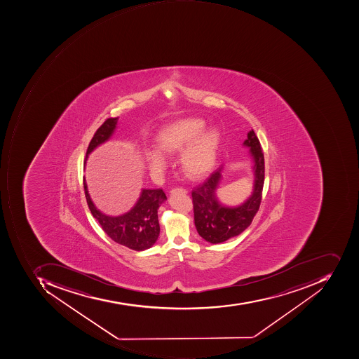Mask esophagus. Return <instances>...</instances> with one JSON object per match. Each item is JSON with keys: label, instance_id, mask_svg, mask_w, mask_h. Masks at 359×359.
<instances>
[{"label": "esophagus", "instance_id": "esophagus-1", "mask_svg": "<svg viewBox=\"0 0 359 359\" xmlns=\"http://www.w3.org/2000/svg\"><path fill=\"white\" fill-rule=\"evenodd\" d=\"M171 194H178V193H182V194H187L188 193V190L187 189L183 188H175L170 191Z\"/></svg>", "mask_w": 359, "mask_h": 359}]
</instances>
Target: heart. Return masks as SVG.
Returning <instances> with one entry per match:
<instances>
[{
	"label": "heart",
	"mask_w": 359,
	"mask_h": 359,
	"mask_svg": "<svg viewBox=\"0 0 359 359\" xmlns=\"http://www.w3.org/2000/svg\"><path fill=\"white\" fill-rule=\"evenodd\" d=\"M206 127L202 118H184L161 129L155 138L158 151L144 154L151 172L160 175L166 169L163 154L170 156L181 152L179 165L185 176L198 179L208 174L216 162L219 133Z\"/></svg>",
	"instance_id": "heart-1"
}]
</instances>
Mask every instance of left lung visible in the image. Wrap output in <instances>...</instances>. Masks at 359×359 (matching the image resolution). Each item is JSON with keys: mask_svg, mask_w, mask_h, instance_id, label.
<instances>
[{"mask_svg": "<svg viewBox=\"0 0 359 359\" xmlns=\"http://www.w3.org/2000/svg\"><path fill=\"white\" fill-rule=\"evenodd\" d=\"M244 146L250 148L255 166V184L251 196L238 207L221 205L215 195L221 180V169L192 190L193 210L197 232L211 244H219L244 232L260 208L264 184V155L256 133L250 130Z\"/></svg>", "mask_w": 359, "mask_h": 359, "instance_id": "left-lung-1", "label": "left lung"}]
</instances>
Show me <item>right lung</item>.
Segmentation results:
<instances>
[{
  "mask_svg": "<svg viewBox=\"0 0 359 359\" xmlns=\"http://www.w3.org/2000/svg\"><path fill=\"white\" fill-rule=\"evenodd\" d=\"M117 117H110L104 121L102 125L97 129L94 137L89 142L86 156L96 147L108 140L112 136L116 127ZM85 197L87 205L93 217L98 221L102 230L117 244L141 251L150 248L157 241L160 235V223L157 217V209L166 201V195L162 189L155 190H142L138 202L134 208L120 217H109L103 215L95 207L94 203L89 197L85 179Z\"/></svg>",
  "mask_w": 359,
  "mask_h": 359,
  "instance_id": "obj_1",
  "label": "right lung"
}]
</instances>
